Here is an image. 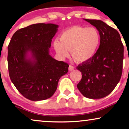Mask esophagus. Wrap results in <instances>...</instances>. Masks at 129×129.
Returning a JSON list of instances; mask_svg holds the SVG:
<instances>
[{"mask_svg": "<svg viewBox=\"0 0 129 129\" xmlns=\"http://www.w3.org/2000/svg\"><path fill=\"white\" fill-rule=\"evenodd\" d=\"M68 70H70V71H73L74 70V67H73V66H72V65H70V66H69V68H68Z\"/></svg>", "mask_w": 129, "mask_h": 129, "instance_id": "34e87169", "label": "esophagus"}]
</instances>
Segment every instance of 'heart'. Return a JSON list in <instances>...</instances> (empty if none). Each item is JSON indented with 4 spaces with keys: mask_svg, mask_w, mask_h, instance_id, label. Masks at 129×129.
<instances>
[{
    "mask_svg": "<svg viewBox=\"0 0 129 129\" xmlns=\"http://www.w3.org/2000/svg\"><path fill=\"white\" fill-rule=\"evenodd\" d=\"M100 36L95 28L74 26L61 34L59 42H54V48L61 58L71 56L78 64H84L94 57L99 48Z\"/></svg>",
    "mask_w": 129,
    "mask_h": 129,
    "instance_id": "b5f03b06",
    "label": "heart"
}]
</instances>
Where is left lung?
Returning a JSON list of instances; mask_svg holds the SVG:
<instances>
[{
  "label": "left lung",
  "instance_id": "left-lung-1",
  "mask_svg": "<svg viewBox=\"0 0 129 129\" xmlns=\"http://www.w3.org/2000/svg\"><path fill=\"white\" fill-rule=\"evenodd\" d=\"M83 20L99 32L100 44L93 59L77 67L82 75L77 87L86 98L102 99L114 90L120 79L123 45L119 32L103 21Z\"/></svg>",
  "mask_w": 129,
  "mask_h": 129
}]
</instances>
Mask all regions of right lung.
Returning a JSON list of instances; mask_svg holds the SVG:
<instances>
[{"instance_id":"right-lung-1","label":"right lung","mask_w":129,"mask_h":129,"mask_svg":"<svg viewBox=\"0 0 129 129\" xmlns=\"http://www.w3.org/2000/svg\"><path fill=\"white\" fill-rule=\"evenodd\" d=\"M58 28L54 24H32L15 32L8 46L10 78L18 91L31 101L50 98L59 79L68 71V64L49 54Z\"/></svg>"}]
</instances>
